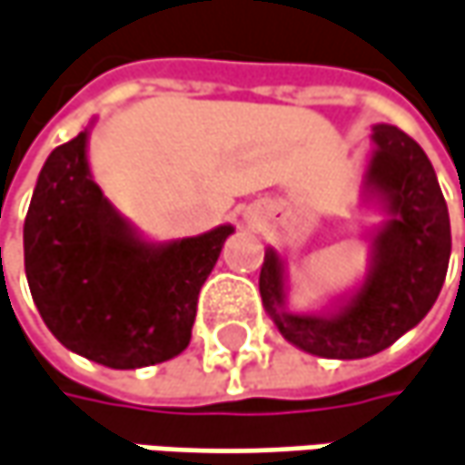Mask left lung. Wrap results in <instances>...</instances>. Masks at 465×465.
Masks as SVG:
<instances>
[{
  "label": "left lung",
  "instance_id": "obj_1",
  "mask_svg": "<svg viewBox=\"0 0 465 465\" xmlns=\"http://www.w3.org/2000/svg\"><path fill=\"white\" fill-rule=\"evenodd\" d=\"M363 198L384 214L369 230V269L322 312H292L285 262L274 248L264 253L262 303L280 335L312 356L353 361L390 348L430 313L448 274V203L424 149L395 125H371Z\"/></svg>",
  "mask_w": 465,
  "mask_h": 465
}]
</instances>
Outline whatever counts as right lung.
I'll list each match as a JSON object with an SVG mask.
<instances>
[{
	"label": "right lung",
	"mask_w": 465,
	"mask_h": 465,
	"mask_svg": "<svg viewBox=\"0 0 465 465\" xmlns=\"http://www.w3.org/2000/svg\"><path fill=\"white\" fill-rule=\"evenodd\" d=\"M88 128L44 162L23 227L25 277L49 332L83 359L141 369L191 342L198 291L235 232L146 241L88 167Z\"/></svg>",
	"instance_id": "add662e5"
}]
</instances>
